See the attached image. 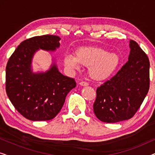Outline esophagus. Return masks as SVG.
<instances>
[{
	"label": "esophagus",
	"mask_w": 155,
	"mask_h": 155,
	"mask_svg": "<svg viewBox=\"0 0 155 155\" xmlns=\"http://www.w3.org/2000/svg\"><path fill=\"white\" fill-rule=\"evenodd\" d=\"M79 84H80V85H81L82 87H86V86H88L89 85V84L87 83V82H80Z\"/></svg>",
	"instance_id": "esophagus-1"
}]
</instances>
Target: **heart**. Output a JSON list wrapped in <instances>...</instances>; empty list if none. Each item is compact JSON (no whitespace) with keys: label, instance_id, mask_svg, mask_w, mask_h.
<instances>
[{"label":"heart","instance_id":"b5f03b06","mask_svg":"<svg viewBox=\"0 0 155 155\" xmlns=\"http://www.w3.org/2000/svg\"><path fill=\"white\" fill-rule=\"evenodd\" d=\"M120 63L118 54L95 46L81 47L76 51L75 56L66 54L63 58V64L67 70L78 71L81 65L88 67L89 75L95 80L107 79L115 73Z\"/></svg>","mask_w":155,"mask_h":155}]
</instances>
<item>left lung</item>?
<instances>
[{
    "instance_id": "1",
    "label": "left lung",
    "mask_w": 155,
    "mask_h": 155,
    "mask_svg": "<svg viewBox=\"0 0 155 155\" xmlns=\"http://www.w3.org/2000/svg\"><path fill=\"white\" fill-rule=\"evenodd\" d=\"M128 61L117 74L99 87L93 109L101 121L130 119L139 109L150 87V61L136 42L130 40Z\"/></svg>"
}]
</instances>
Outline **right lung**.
Masks as SVG:
<instances>
[{
	"instance_id": "add662e5",
	"label": "right lung",
	"mask_w": 155,
	"mask_h": 155,
	"mask_svg": "<svg viewBox=\"0 0 155 155\" xmlns=\"http://www.w3.org/2000/svg\"><path fill=\"white\" fill-rule=\"evenodd\" d=\"M58 36L43 35L25 40L8 60L5 72L6 93L19 113L33 121L48 120L59 113L65 97L75 88L74 79L58 71L52 58L46 71L35 72L32 61L39 50L54 52L60 47Z\"/></svg>"
}]
</instances>
